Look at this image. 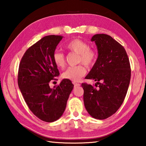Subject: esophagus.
Listing matches in <instances>:
<instances>
[{
    "mask_svg": "<svg viewBox=\"0 0 146 146\" xmlns=\"http://www.w3.org/2000/svg\"><path fill=\"white\" fill-rule=\"evenodd\" d=\"M73 84H74V86H75V87H76V86H80V84L76 83V82H73Z\"/></svg>",
    "mask_w": 146,
    "mask_h": 146,
    "instance_id": "obj_1",
    "label": "esophagus"
}]
</instances>
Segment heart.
I'll use <instances>...</instances> for the list:
<instances>
[{"mask_svg":"<svg viewBox=\"0 0 146 146\" xmlns=\"http://www.w3.org/2000/svg\"><path fill=\"white\" fill-rule=\"evenodd\" d=\"M65 47L68 51L78 54V63H83L84 65L90 67L95 64L97 60V52L94 49L90 48L87 42L80 39H73L66 44ZM53 60L58 68L62 69L65 66V55L60 51H55L53 53ZM86 73L85 66L82 64H80L77 66L69 67L62 74V76L64 79L77 82L85 75Z\"/></svg>","mask_w":146,"mask_h":146,"instance_id":"heart-1","label":"heart"}]
</instances>
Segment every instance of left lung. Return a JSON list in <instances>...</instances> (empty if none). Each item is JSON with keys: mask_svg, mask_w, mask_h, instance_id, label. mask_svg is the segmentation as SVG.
Wrapping results in <instances>:
<instances>
[{"mask_svg": "<svg viewBox=\"0 0 146 146\" xmlns=\"http://www.w3.org/2000/svg\"><path fill=\"white\" fill-rule=\"evenodd\" d=\"M98 58L86 79L94 80L95 87L82 83L84 102L91 117L104 120L111 117L123 103L129 88L131 67L126 51L120 44L106 34H96Z\"/></svg>", "mask_w": 146, "mask_h": 146, "instance_id": "left-lung-1", "label": "left lung"}]
</instances>
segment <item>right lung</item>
Masks as SVG:
<instances>
[{
    "instance_id": "right-lung-1",
    "label": "right lung",
    "mask_w": 146,
    "mask_h": 146,
    "mask_svg": "<svg viewBox=\"0 0 146 146\" xmlns=\"http://www.w3.org/2000/svg\"><path fill=\"white\" fill-rule=\"evenodd\" d=\"M62 38L44 36L27 49L19 64L18 85L24 99L32 113L46 122L57 120L62 115L74 86L68 79L53 89L49 85L60 74L53 55Z\"/></svg>"
}]
</instances>
